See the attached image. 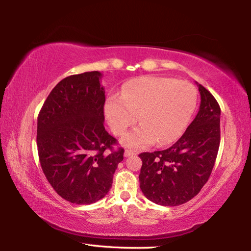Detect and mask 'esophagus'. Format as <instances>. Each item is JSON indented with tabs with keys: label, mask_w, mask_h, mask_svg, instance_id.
Segmentation results:
<instances>
[{
	"label": "esophagus",
	"mask_w": 251,
	"mask_h": 251,
	"mask_svg": "<svg viewBox=\"0 0 251 251\" xmlns=\"http://www.w3.org/2000/svg\"><path fill=\"white\" fill-rule=\"evenodd\" d=\"M134 155H136V152L133 151H129V150H126L125 152H124L125 157H130V156H134Z\"/></svg>",
	"instance_id": "esophagus-1"
}]
</instances>
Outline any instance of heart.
I'll list each match as a JSON object with an SVG mask.
<instances>
[{
    "label": "heart",
    "mask_w": 251,
    "mask_h": 251,
    "mask_svg": "<svg viewBox=\"0 0 251 251\" xmlns=\"http://www.w3.org/2000/svg\"><path fill=\"white\" fill-rule=\"evenodd\" d=\"M197 104V90L192 83L159 76H145L126 85L121 96L106 100L105 115L114 134L123 136L124 146L142 150L156 142L159 145L177 141L184 133Z\"/></svg>",
    "instance_id": "b5f03b06"
}]
</instances>
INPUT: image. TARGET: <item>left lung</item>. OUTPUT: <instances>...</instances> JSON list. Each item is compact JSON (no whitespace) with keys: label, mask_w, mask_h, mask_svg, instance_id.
<instances>
[{"label":"left lung","mask_w":251,"mask_h":251,"mask_svg":"<svg viewBox=\"0 0 251 251\" xmlns=\"http://www.w3.org/2000/svg\"><path fill=\"white\" fill-rule=\"evenodd\" d=\"M201 106L181 137L172 147L142 152L139 182L147 199L161 206H179L201 192L209 178L220 144V107L198 84Z\"/></svg>","instance_id":"8db88e82"}]
</instances>
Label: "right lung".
<instances>
[{
	"instance_id": "1",
	"label": "right lung",
	"mask_w": 251,
	"mask_h": 251,
	"mask_svg": "<svg viewBox=\"0 0 251 251\" xmlns=\"http://www.w3.org/2000/svg\"><path fill=\"white\" fill-rule=\"evenodd\" d=\"M97 71L62 79L37 117V151L50 186L65 201L90 205L109 192L124 150L104 127L105 91Z\"/></svg>"
}]
</instances>
